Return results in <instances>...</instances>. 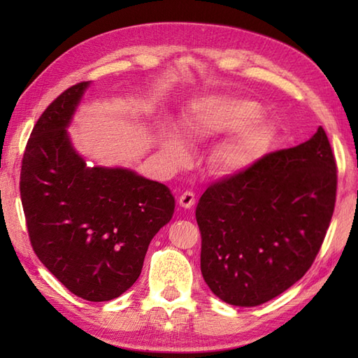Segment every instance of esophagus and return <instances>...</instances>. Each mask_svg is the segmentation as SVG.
Wrapping results in <instances>:
<instances>
[{"label": "esophagus", "mask_w": 358, "mask_h": 358, "mask_svg": "<svg viewBox=\"0 0 358 358\" xmlns=\"http://www.w3.org/2000/svg\"><path fill=\"white\" fill-rule=\"evenodd\" d=\"M180 206L181 208H186V209H189V208H192L194 204H195V194L194 192H191V191H186V192H183L180 195Z\"/></svg>", "instance_id": "1"}]
</instances>
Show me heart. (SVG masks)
Instances as JSON below:
<instances>
[{"instance_id":"1","label":"heart","mask_w":358,"mask_h":358,"mask_svg":"<svg viewBox=\"0 0 358 358\" xmlns=\"http://www.w3.org/2000/svg\"><path fill=\"white\" fill-rule=\"evenodd\" d=\"M262 115V106L248 98L231 96H209L199 101L192 109L191 117L186 120L185 131L191 136H206L220 132L238 131L245 125L237 140L223 149L222 158L226 167L238 169L248 163L255 150L269 143L273 135V126L268 121L258 120ZM164 149L172 159L181 158L185 152L180 136L169 134L166 136Z\"/></svg>"}]
</instances>
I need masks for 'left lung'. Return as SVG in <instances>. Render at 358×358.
I'll use <instances>...</instances> for the list:
<instances>
[{
	"label": "left lung",
	"mask_w": 358,
	"mask_h": 358,
	"mask_svg": "<svg viewBox=\"0 0 358 358\" xmlns=\"http://www.w3.org/2000/svg\"><path fill=\"white\" fill-rule=\"evenodd\" d=\"M336 195L337 163L323 127L212 183L195 210L210 291L234 306L285 292L313 266Z\"/></svg>",
	"instance_id": "obj_1"
}]
</instances>
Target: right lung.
Here are the masks:
<instances>
[{
  "instance_id": "add662e5",
  "label": "right lung",
  "mask_w": 358,
  "mask_h": 358,
  "mask_svg": "<svg viewBox=\"0 0 358 358\" xmlns=\"http://www.w3.org/2000/svg\"><path fill=\"white\" fill-rule=\"evenodd\" d=\"M87 86L66 89L38 118L22 155L20 194L41 263L77 296L109 301L140 277L175 200L164 185L132 171L86 167L66 126Z\"/></svg>"
}]
</instances>
